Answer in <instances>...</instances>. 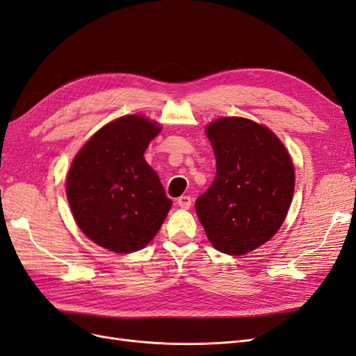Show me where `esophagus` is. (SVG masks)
Segmentation results:
<instances>
[{"label":"esophagus","instance_id":"obj_1","mask_svg":"<svg viewBox=\"0 0 356 356\" xmlns=\"http://www.w3.org/2000/svg\"><path fill=\"white\" fill-rule=\"evenodd\" d=\"M177 203H178L179 208L188 209L191 207V196H187V195L186 196H181V197H178Z\"/></svg>","mask_w":356,"mask_h":356}]
</instances>
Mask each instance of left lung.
<instances>
[{"label":"left lung","mask_w":356,"mask_h":356,"mask_svg":"<svg viewBox=\"0 0 356 356\" xmlns=\"http://www.w3.org/2000/svg\"><path fill=\"white\" fill-rule=\"evenodd\" d=\"M217 175L196 200V212L215 250L243 255L270 241L294 195V166L284 144L242 117H221L207 127Z\"/></svg>","instance_id":"left-lung-1"}]
</instances>
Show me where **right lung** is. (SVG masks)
Segmentation results:
<instances>
[{"instance_id": "1", "label": "right lung", "mask_w": 356, "mask_h": 356, "mask_svg": "<svg viewBox=\"0 0 356 356\" xmlns=\"http://www.w3.org/2000/svg\"><path fill=\"white\" fill-rule=\"evenodd\" d=\"M160 129L143 115L117 118L83 145L68 172L67 197L75 222L113 252L143 250L172 207L144 159Z\"/></svg>"}]
</instances>
